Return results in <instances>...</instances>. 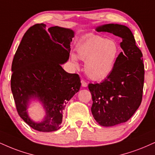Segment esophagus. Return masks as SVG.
<instances>
[{"mask_svg": "<svg viewBox=\"0 0 155 155\" xmlns=\"http://www.w3.org/2000/svg\"><path fill=\"white\" fill-rule=\"evenodd\" d=\"M81 86H82L83 87H87V86H88L87 85V83L85 81H84V80H81Z\"/></svg>", "mask_w": 155, "mask_h": 155, "instance_id": "34e87169", "label": "esophagus"}]
</instances>
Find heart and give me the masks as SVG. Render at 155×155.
Wrapping results in <instances>:
<instances>
[{"mask_svg":"<svg viewBox=\"0 0 155 155\" xmlns=\"http://www.w3.org/2000/svg\"><path fill=\"white\" fill-rule=\"evenodd\" d=\"M77 55L71 54V61L79 68V59L85 61L84 71L89 79L101 81L113 71L118 55V46L111 39L97 35H89L76 45Z\"/></svg>","mask_w":155,"mask_h":155,"instance_id":"b5f03b06","label":"heart"}]
</instances>
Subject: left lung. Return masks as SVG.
<instances>
[{
    "label": "left lung",
    "instance_id": "1",
    "mask_svg": "<svg viewBox=\"0 0 155 155\" xmlns=\"http://www.w3.org/2000/svg\"><path fill=\"white\" fill-rule=\"evenodd\" d=\"M97 31H107L122 39L123 52L113 71L100 84H89L91 107L94 120L109 127L126 122L141 105L144 81L142 53L137 48L129 28L118 24L99 26Z\"/></svg>",
    "mask_w": 155,
    "mask_h": 155
}]
</instances>
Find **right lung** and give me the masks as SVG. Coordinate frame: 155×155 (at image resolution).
<instances>
[{
    "mask_svg": "<svg viewBox=\"0 0 155 155\" xmlns=\"http://www.w3.org/2000/svg\"><path fill=\"white\" fill-rule=\"evenodd\" d=\"M74 31L55 26L46 30L37 24L24 34L12 62L11 87L19 116L30 127L42 132L61 128L66 103L79 91L78 74L61 66L68 61ZM39 101L44 118L35 121L28 110L32 101Z\"/></svg>",
    "mask_w": 155,
    "mask_h": 155,
    "instance_id": "1",
    "label": "right lung"
}]
</instances>
